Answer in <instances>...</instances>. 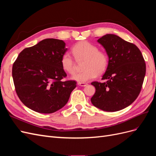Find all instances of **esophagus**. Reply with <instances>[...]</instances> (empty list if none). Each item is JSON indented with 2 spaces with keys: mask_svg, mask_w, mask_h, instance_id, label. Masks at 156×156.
<instances>
[{
  "mask_svg": "<svg viewBox=\"0 0 156 156\" xmlns=\"http://www.w3.org/2000/svg\"><path fill=\"white\" fill-rule=\"evenodd\" d=\"M77 84L79 86L81 87H86L87 85V83H78Z\"/></svg>",
  "mask_w": 156,
  "mask_h": 156,
  "instance_id": "obj_1",
  "label": "esophagus"
}]
</instances>
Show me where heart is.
I'll return each mask as SVG.
<instances>
[{"mask_svg":"<svg viewBox=\"0 0 156 156\" xmlns=\"http://www.w3.org/2000/svg\"><path fill=\"white\" fill-rule=\"evenodd\" d=\"M75 59L83 60V71L72 76V79L79 83H84L95 78L98 73H104L108 66V58L106 53L98 50V48L88 41H81L75 44L72 48ZM62 69L69 74L74 73L75 62L69 53H64L60 60Z\"/></svg>","mask_w":156,"mask_h":156,"instance_id":"1","label":"heart"}]
</instances>
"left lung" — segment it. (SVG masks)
Here are the masks:
<instances>
[{
	"label": "left lung",
	"mask_w": 156,
	"mask_h": 156,
	"mask_svg": "<svg viewBox=\"0 0 156 156\" xmlns=\"http://www.w3.org/2000/svg\"><path fill=\"white\" fill-rule=\"evenodd\" d=\"M98 42L105 49L108 64L102 77L106 82L91 83L96 88L91 102L104 111H120L139 95L146 73L144 60L137 47L119 36L108 34Z\"/></svg>",
	"instance_id": "1"
}]
</instances>
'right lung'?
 Listing matches in <instances>:
<instances>
[{
    "mask_svg": "<svg viewBox=\"0 0 156 156\" xmlns=\"http://www.w3.org/2000/svg\"><path fill=\"white\" fill-rule=\"evenodd\" d=\"M67 50L63 40L48 38L18 55L12 77L17 96L28 108L49 114L66 104L76 87L75 81H61L67 76L60 63Z\"/></svg>",
    "mask_w": 156,
    "mask_h": 156,
    "instance_id": "right-lung-1",
    "label": "right lung"
}]
</instances>
